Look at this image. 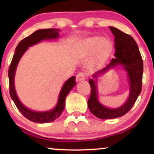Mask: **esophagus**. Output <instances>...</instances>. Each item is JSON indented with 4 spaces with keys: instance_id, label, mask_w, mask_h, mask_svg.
<instances>
[{
    "instance_id": "34e87169",
    "label": "esophagus",
    "mask_w": 154,
    "mask_h": 154,
    "mask_svg": "<svg viewBox=\"0 0 154 154\" xmlns=\"http://www.w3.org/2000/svg\"><path fill=\"white\" fill-rule=\"evenodd\" d=\"M86 77V74L84 73V72H79L76 76V80L77 81H81L85 79Z\"/></svg>"
}]
</instances>
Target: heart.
Listing matches in <instances>:
<instances>
[{"mask_svg":"<svg viewBox=\"0 0 154 154\" xmlns=\"http://www.w3.org/2000/svg\"><path fill=\"white\" fill-rule=\"evenodd\" d=\"M106 45V41L104 40H102L100 38H93L90 39L88 42V47L91 50H94L96 49L97 48L100 47L102 49H103L105 48Z\"/></svg>","mask_w":154,"mask_h":154,"instance_id":"obj_1","label":"heart"}]
</instances>
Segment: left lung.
Returning a JSON list of instances; mask_svg holds the SVG:
<instances>
[{
	"label": "left lung",
	"instance_id": "obj_1",
	"mask_svg": "<svg viewBox=\"0 0 154 154\" xmlns=\"http://www.w3.org/2000/svg\"><path fill=\"white\" fill-rule=\"evenodd\" d=\"M114 35L115 54L104 68L96 72L93 75V79H89L91 85V96L88 99V106L93 114L101 119H114L125 115L133 106L142 90L143 63L135 40L130 35L123 32L117 28L109 26ZM117 65H122L128 76L130 85V94L125 104L116 109H109L104 107L97 99V79L98 75L105 73L109 68Z\"/></svg>",
	"mask_w": 154,
	"mask_h": 154
}]
</instances>
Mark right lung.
I'll return each mask as SVG.
<instances>
[{
  "label": "right lung",
  "instance_id": "obj_1",
  "mask_svg": "<svg viewBox=\"0 0 154 154\" xmlns=\"http://www.w3.org/2000/svg\"><path fill=\"white\" fill-rule=\"evenodd\" d=\"M59 29H43L35 31L29 36L26 37L21 40L17 45L9 69H8V79H9V93L11 99L14 102L16 106L19 111L24 115V117L30 120L32 122L37 123H48L54 122L55 119L59 118L61 114L65 107V100L68 93L75 86V77H70L61 88L60 91L59 99L56 106L54 109L51 110L44 111V112H38L27 109L21 103L19 100L14 88V76L17 66L23 54L25 53L29 47L32 46L35 44L40 43L43 40H51L59 38Z\"/></svg>",
  "mask_w": 154,
  "mask_h": 154
}]
</instances>
